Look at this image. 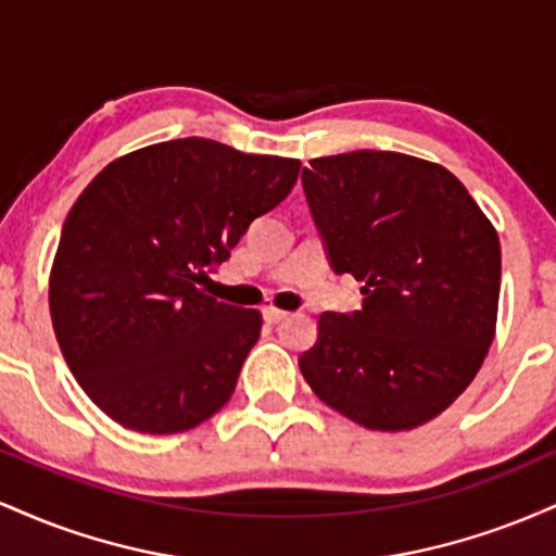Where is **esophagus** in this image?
<instances>
[{
    "label": "esophagus",
    "mask_w": 556,
    "mask_h": 556,
    "mask_svg": "<svg viewBox=\"0 0 556 556\" xmlns=\"http://www.w3.org/2000/svg\"><path fill=\"white\" fill-rule=\"evenodd\" d=\"M264 318L269 324H277V321H282V318H287V311L277 308V305H264Z\"/></svg>",
    "instance_id": "1"
}]
</instances>
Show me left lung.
Instances as JSON below:
<instances>
[{
	"label": "left lung",
	"mask_w": 556,
	"mask_h": 556,
	"mask_svg": "<svg viewBox=\"0 0 556 556\" xmlns=\"http://www.w3.org/2000/svg\"><path fill=\"white\" fill-rule=\"evenodd\" d=\"M303 190L331 269L353 274L366 298L355 314L318 316L300 371L358 426H424L494 342L500 235L450 169L397 151L314 159Z\"/></svg>",
	"instance_id": "8db88e82"
}]
</instances>
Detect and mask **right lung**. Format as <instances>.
I'll return each mask as SVG.
<instances>
[{"instance_id":"right-lung-1","label":"right lung","mask_w":556,"mask_h":556,"mask_svg":"<svg viewBox=\"0 0 556 556\" xmlns=\"http://www.w3.org/2000/svg\"><path fill=\"white\" fill-rule=\"evenodd\" d=\"M300 162L208 138L106 164L70 208L49 274L56 342L83 392L125 429H195L232 397L261 311L201 290Z\"/></svg>"}]
</instances>
